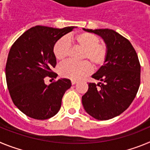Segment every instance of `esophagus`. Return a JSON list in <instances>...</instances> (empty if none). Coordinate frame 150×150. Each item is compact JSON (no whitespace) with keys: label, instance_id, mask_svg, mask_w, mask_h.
Listing matches in <instances>:
<instances>
[{"label":"esophagus","instance_id":"esophagus-1","mask_svg":"<svg viewBox=\"0 0 150 150\" xmlns=\"http://www.w3.org/2000/svg\"><path fill=\"white\" fill-rule=\"evenodd\" d=\"M76 83H77V81H76V80H74V79H72V80H71V84L72 85H75Z\"/></svg>","mask_w":150,"mask_h":150}]
</instances>
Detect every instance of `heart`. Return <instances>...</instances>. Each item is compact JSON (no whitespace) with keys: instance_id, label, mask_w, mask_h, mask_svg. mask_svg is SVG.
<instances>
[{"instance_id":"heart-1","label":"heart","mask_w":150,"mask_h":150,"mask_svg":"<svg viewBox=\"0 0 150 150\" xmlns=\"http://www.w3.org/2000/svg\"><path fill=\"white\" fill-rule=\"evenodd\" d=\"M74 43L83 50L82 59H86L92 65L98 67L105 62L107 55V48L105 44L100 43L98 36L88 32L79 33L70 39ZM71 50V43L66 38L59 39L53 46V54L55 59L63 61L68 56ZM89 62H76L67 61L64 62L59 67V72L61 76L64 78L79 79L87 76L91 71V66Z\"/></svg>"}]
</instances>
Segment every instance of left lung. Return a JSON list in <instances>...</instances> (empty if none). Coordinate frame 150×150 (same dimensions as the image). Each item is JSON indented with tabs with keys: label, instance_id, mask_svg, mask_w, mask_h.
Segmentation results:
<instances>
[{
	"label": "left lung",
	"instance_id": "obj_1",
	"mask_svg": "<svg viewBox=\"0 0 150 150\" xmlns=\"http://www.w3.org/2000/svg\"><path fill=\"white\" fill-rule=\"evenodd\" d=\"M83 30L104 40L107 55L104 65L91 76L100 83H88L82 103L87 113L96 120H110L124 112L137 95L140 83L138 57L130 41L115 30Z\"/></svg>",
	"mask_w": 150,
	"mask_h": 150
}]
</instances>
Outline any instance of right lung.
I'll use <instances>...</instances> for the list:
<instances>
[{"label":"right lung","mask_w":150,"mask_h":150,"mask_svg":"<svg viewBox=\"0 0 150 150\" xmlns=\"http://www.w3.org/2000/svg\"><path fill=\"white\" fill-rule=\"evenodd\" d=\"M75 28L37 25L23 33L10 48L5 69L6 84L13 102L26 116L47 120L60 110L71 80L64 78L47 86L44 79L57 77L52 71L56 65L53 46Z\"/></svg>","instance_id":"right-lung-1"}]
</instances>
